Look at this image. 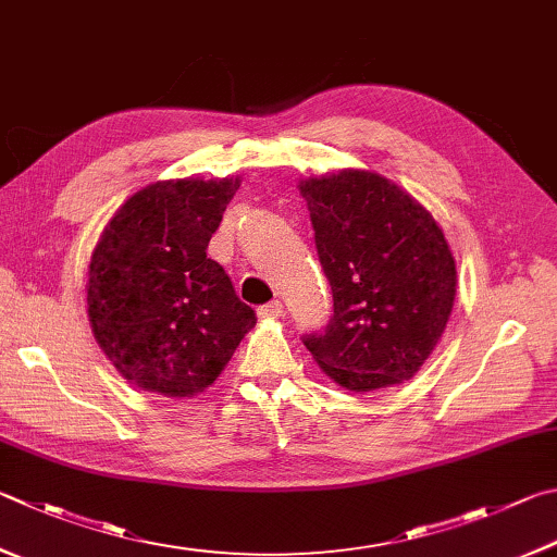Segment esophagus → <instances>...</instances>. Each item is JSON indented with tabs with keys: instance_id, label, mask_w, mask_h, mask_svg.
<instances>
[{
	"instance_id": "obj_1",
	"label": "esophagus",
	"mask_w": 557,
	"mask_h": 557,
	"mask_svg": "<svg viewBox=\"0 0 557 557\" xmlns=\"http://www.w3.org/2000/svg\"><path fill=\"white\" fill-rule=\"evenodd\" d=\"M258 317L260 319H280L282 317V301L275 299V301H268V305H262L258 309Z\"/></svg>"
}]
</instances>
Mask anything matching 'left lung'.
Returning a JSON list of instances; mask_svg holds the SVG:
<instances>
[{"label": "left lung", "instance_id": "left-lung-1", "mask_svg": "<svg viewBox=\"0 0 557 557\" xmlns=\"http://www.w3.org/2000/svg\"><path fill=\"white\" fill-rule=\"evenodd\" d=\"M333 292V317L301 341L326 375L375 392L417 375L446 331L455 260L436 219L368 170L299 182Z\"/></svg>", "mask_w": 557, "mask_h": 557}]
</instances>
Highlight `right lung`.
<instances>
[{
    "label": "right lung",
    "mask_w": 557,
    "mask_h": 557,
    "mask_svg": "<svg viewBox=\"0 0 557 557\" xmlns=\"http://www.w3.org/2000/svg\"><path fill=\"white\" fill-rule=\"evenodd\" d=\"M238 187L240 177L153 182L128 197L99 236L89 260V323L134 387L195 397L256 326V311L207 258Z\"/></svg>",
    "instance_id": "1"
}]
</instances>
